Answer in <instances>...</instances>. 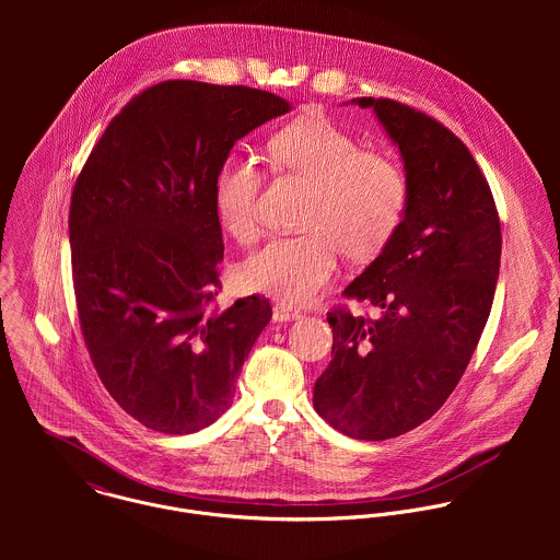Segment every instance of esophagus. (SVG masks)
<instances>
[{"label":"esophagus","instance_id":"34e87169","mask_svg":"<svg viewBox=\"0 0 560 560\" xmlns=\"http://www.w3.org/2000/svg\"><path fill=\"white\" fill-rule=\"evenodd\" d=\"M304 315L300 313V311H295V308H291V306H287V304H276L273 306V320H278V323H284V320H298L302 319Z\"/></svg>","mask_w":560,"mask_h":560}]
</instances>
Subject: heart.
<instances>
[{"mask_svg": "<svg viewBox=\"0 0 560 560\" xmlns=\"http://www.w3.org/2000/svg\"><path fill=\"white\" fill-rule=\"evenodd\" d=\"M269 163L280 174L313 183L300 235L267 241L241 265V284L291 304H304L336 276L340 249L351 260L375 258L399 231L407 178L386 155L329 118L293 122L269 140ZM265 170L256 158L231 153L215 174V211L241 243L258 237Z\"/></svg>", "mask_w": 560, "mask_h": 560, "instance_id": "heart-1", "label": "heart"}]
</instances>
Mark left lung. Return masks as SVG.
Listing matches in <instances>:
<instances>
[{
    "instance_id": "8db88e82",
    "label": "left lung",
    "mask_w": 560,
    "mask_h": 560,
    "mask_svg": "<svg viewBox=\"0 0 560 560\" xmlns=\"http://www.w3.org/2000/svg\"><path fill=\"white\" fill-rule=\"evenodd\" d=\"M373 107L399 147L407 207L382 254L342 291L375 317L338 306L315 409L340 433L380 442L429 420L459 384L491 311L500 218L479 163L442 122L393 98Z\"/></svg>"
}]
</instances>
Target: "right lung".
Returning a JSON list of instances; mask_svg holds the SVG:
<instances>
[{"instance_id":"1","label":"right lung","mask_w":560,"mask_h":560,"mask_svg":"<svg viewBox=\"0 0 560 560\" xmlns=\"http://www.w3.org/2000/svg\"><path fill=\"white\" fill-rule=\"evenodd\" d=\"M291 105L265 90L170 80L133 96L83 163L69 237L81 334L114 400L183 435L215 422L271 304L220 308L215 174L243 136Z\"/></svg>"}]
</instances>
